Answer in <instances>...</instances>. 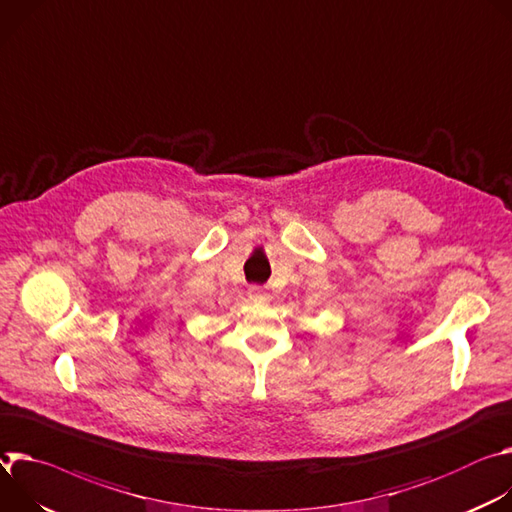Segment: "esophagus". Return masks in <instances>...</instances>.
Returning a JSON list of instances; mask_svg holds the SVG:
<instances>
[{"label":"esophagus","instance_id":"obj_1","mask_svg":"<svg viewBox=\"0 0 512 512\" xmlns=\"http://www.w3.org/2000/svg\"><path fill=\"white\" fill-rule=\"evenodd\" d=\"M248 297H250L252 301H264V299H266V293H264L260 287H252V289L248 291Z\"/></svg>","mask_w":512,"mask_h":512}]
</instances>
